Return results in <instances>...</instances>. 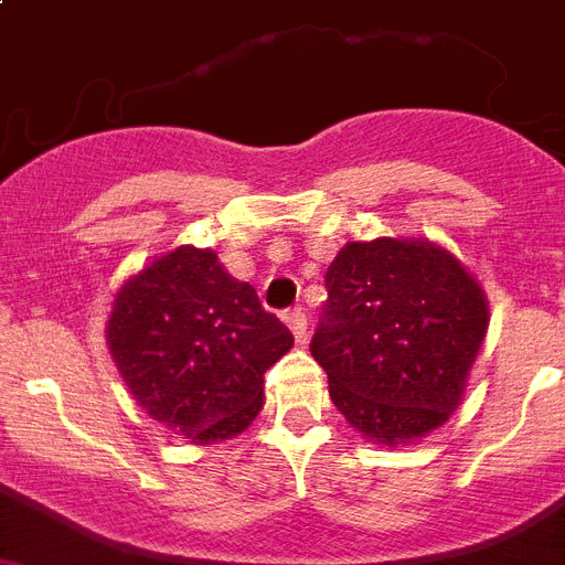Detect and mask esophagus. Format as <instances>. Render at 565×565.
<instances>
[{"label":"esophagus","instance_id":"34e87169","mask_svg":"<svg viewBox=\"0 0 565 565\" xmlns=\"http://www.w3.org/2000/svg\"><path fill=\"white\" fill-rule=\"evenodd\" d=\"M284 321H287V327H290V330H292L296 341H305L307 339V312L301 310V307L284 312Z\"/></svg>","mask_w":565,"mask_h":565}]
</instances>
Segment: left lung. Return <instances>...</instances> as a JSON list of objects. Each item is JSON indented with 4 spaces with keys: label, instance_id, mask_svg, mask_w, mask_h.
<instances>
[{
    "label": "left lung",
    "instance_id": "1",
    "mask_svg": "<svg viewBox=\"0 0 565 565\" xmlns=\"http://www.w3.org/2000/svg\"><path fill=\"white\" fill-rule=\"evenodd\" d=\"M324 287L310 353L344 419L379 445L439 428L486 339L480 284L443 246L379 238L344 246Z\"/></svg>",
    "mask_w": 565,
    "mask_h": 565
}]
</instances>
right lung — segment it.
<instances>
[{
    "mask_svg": "<svg viewBox=\"0 0 565 565\" xmlns=\"http://www.w3.org/2000/svg\"><path fill=\"white\" fill-rule=\"evenodd\" d=\"M108 348L151 419L192 443H217L255 419L264 373L292 348V333L212 249L178 246L122 284Z\"/></svg>",
    "mask_w": 565,
    "mask_h": 565,
    "instance_id": "1",
    "label": "right lung"
}]
</instances>
